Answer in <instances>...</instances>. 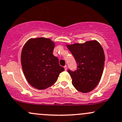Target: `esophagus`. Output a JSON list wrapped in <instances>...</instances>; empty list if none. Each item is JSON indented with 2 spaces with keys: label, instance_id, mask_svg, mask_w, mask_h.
Instances as JSON below:
<instances>
[{
  "label": "esophagus",
  "instance_id": "1",
  "mask_svg": "<svg viewBox=\"0 0 122 122\" xmlns=\"http://www.w3.org/2000/svg\"><path fill=\"white\" fill-rule=\"evenodd\" d=\"M64 67L65 70H66H66H67V65H66V66H65Z\"/></svg>",
  "mask_w": 122,
  "mask_h": 122
}]
</instances>
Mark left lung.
Here are the masks:
<instances>
[{
  "mask_svg": "<svg viewBox=\"0 0 122 122\" xmlns=\"http://www.w3.org/2000/svg\"><path fill=\"white\" fill-rule=\"evenodd\" d=\"M77 63V70L68 72L72 84L78 91L88 93L97 86L102 77L105 56L100 44L96 41L67 45Z\"/></svg>",
  "mask_w": 122,
  "mask_h": 122,
  "instance_id": "left-lung-1",
  "label": "left lung"
}]
</instances>
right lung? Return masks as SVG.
<instances>
[{"mask_svg":"<svg viewBox=\"0 0 122 122\" xmlns=\"http://www.w3.org/2000/svg\"><path fill=\"white\" fill-rule=\"evenodd\" d=\"M55 44L51 39H30L23 46L21 64L28 83L34 88L44 90L52 86L64 68L52 54Z\"/></svg>","mask_w":122,"mask_h":122,"instance_id":"1","label":"right lung"}]
</instances>
